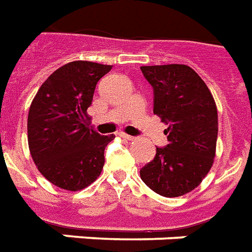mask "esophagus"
<instances>
[{
	"mask_svg": "<svg viewBox=\"0 0 252 252\" xmlns=\"http://www.w3.org/2000/svg\"><path fill=\"white\" fill-rule=\"evenodd\" d=\"M120 136L123 137V139H124V140H128V141H131V140H133V139H135L133 136L126 135V133H120Z\"/></svg>",
	"mask_w": 252,
	"mask_h": 252,
	"instance_id": "esophagus-1",
	"label": "esophagus"
}]
</instances>
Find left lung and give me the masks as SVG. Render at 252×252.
I'll return each mask as SVG.
<instances>
[{
    "label": "left lung",
    "mask_w": 252,
    "mask_h": 252,
    "mask_svg": "<svg viewBox=\"0 0 252 252\" xmlns=\"http://www.w3.org/2000/svg\"><path fill=\"white\" fill-rule=\"evenodd\" d=\"M154 88V113L168 124L164 148L140 169L141 180L165 197L191 192L210 172L216 154L218 109L200 76L183 64L141 66Z\"/></svg>",
    "instance_id": "8db88e82"
}]
</instances>
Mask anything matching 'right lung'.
Here are the masks:
<instances>
[{
    "label": "right lung",
    "instance_id": "right-lung-1",
    "mask_svg": "<svg viewBox=\"0 0 252 252\" xmlns=\"http://www.w3.org/2000/svg\"><path fill=\"white\" fill-rule=\"evenodd\" d=\"M112 65L72 61L42 83L29 108L28 144L41 175L59 188L80 191L100 176L113 135L89 126L97 81Z\"/></svg>",
    "mask_w": 252,
    "mask_h": 252
}]
</instances>
